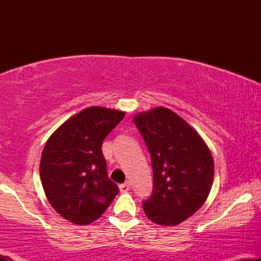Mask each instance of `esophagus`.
Masks as SVG:
<instances>
[{
	"instance_id": "esophagus-1",
	"label": "esophagus",
	"mask_w": 261,
	"mask_h": 261,
	"mask_svg": "<svg viewBox=\"0 0 261 261\" xmlns=\"http://www.w3.org/2000/svg\"><path fill=\"white\" fill-rule=\"evenodd\" d=\"M119 189H120L121 193H127L128 190H130V182H124V184H120L119 185Z\"/></svg>"
}]
</instances>
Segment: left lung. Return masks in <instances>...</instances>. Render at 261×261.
Returning <instances> with one entry per match:
<instances>
[{
  "label": "left lung",
  "mask_w": 261,
  "mask_h": 261,
  "mask_svg": "<svg viewBox=\"0 0 261 261\" xmlns=\"http://www.w3.org/2000/svg\"><path fill=\"white\" fill-rule=\"evenodd\" d=\"M151 153L153 191L142 202L161 226L184 222L203 205L214 182V158L193 126L170 109L157 107L134 116Z\"/></svg>",
  "instance_id": "1"
}]
</instances>
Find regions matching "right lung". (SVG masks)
Segmentation results:
<instances>
[{
    "label": "right lung",
    "instance_id": "1",
    "mask_svg": "<svg viewBox=\"0 0 261 261\" xmlns=\"http://www.w3.org/2000/svg\"><path fill=\"white\" fill-rule=\"evenodd\" d=\"M124 116L121 110L86 108L45 143L40 180L47 201L65 220L80 226L94 222L119 193L108 178L101 143Z\"/></svg>",
    "mask_w": 261,
    "mask_h": 261
}]
</instances>
